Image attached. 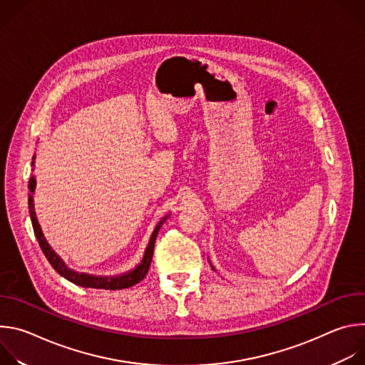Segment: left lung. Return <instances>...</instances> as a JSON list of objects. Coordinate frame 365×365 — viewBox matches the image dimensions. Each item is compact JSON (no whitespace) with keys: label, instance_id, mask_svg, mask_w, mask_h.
Masks as SVG:
<instances>
[{"label":"left lung","instance_id":"left-lung-1","mask_svg":"<svg viewBox=\"0 0 365 365\" xmlns=\"http://www.w3.org/2000/svg\"><path fill=\"white\" fill-rule=\"evenodd\" d=\"M210 264H211V267H212V269H214V270H215V267H214V266H212V263H211V262H210ZM215 272H217V270H215Z\"/></svg>","mask_w":365,"mask_h":365}]
</instances>
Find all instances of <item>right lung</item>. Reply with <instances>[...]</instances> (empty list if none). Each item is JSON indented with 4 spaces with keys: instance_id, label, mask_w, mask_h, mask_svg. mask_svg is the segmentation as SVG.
Returning a JSON list of instances; mask_svg holds the SVG:
<instances>
[{
    "instance_id": "right-lung-1",
    "label": "right lung",
    "mask_w": 365,
    "mask_h": 365,
    "mask_svg": "<svg viewBox=\"0 0 365 365\" xmlns=\"http://www.w3.org/2000/svg\"><path fill=\"white\" fill-rule=\"evenodd\" d=\"M34 160H36V155H33L31 166H34ZM29 189L31 192V193H29V212H30V220H31V224H33L34 235H36V238L38 241V245H40L43 254L48 259V263L51 264V267H53L62 277H65L66 280L72 282L73 284H78V286H82V287L106 289V290L127 289V287H131V286L137 284L138 282H141L145 277V274L148 273V269H150L151 258H153L155 238H158V234H159L163 222H166V220L170 217V214L163 217L159 221V224L155 225V228L153 230V232L150 235V240H148V244H147V247L144 250L141 262L134 269H131V270H128L125 273H121V274H115V276H96V274H89V273H79V272H76V270H73V269L66 266V263L56 254V251L50 247V244L47 242L46 237H44V234L41 231V227H40V224L37 221L36 211H34L33 193L36 190V178L33 175L29 179Z\"/></svg>"
}]
</instances>
